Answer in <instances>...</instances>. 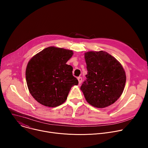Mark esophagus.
<instances>
[{
    "label": "esophagus",
    "instance_id": "34e87169",
    "mask_svg": "<svg viewBox=\"0 0 148 148\" xmlns=\"http://www.w3.org/2000/svg\"><path fill=\"white\" fill-rule=\"evenodd\" d=\"M78 80V82H79V84H80L81 82H82V77H79L77 78Z\"/></svg>",
    "mask_w": 148,
    "mask_h": 148
}]
</instances>
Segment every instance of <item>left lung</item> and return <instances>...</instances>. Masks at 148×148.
<instances>
[{
	"mask_svg": "<svg viewBox=\"0 0 148 148\" xmlns=\"http://www.w3.org/2000/svg\"><path fill=\"white\" fill-rule=\"evenodd\" d=\"M87 79L81 86L86 101L97 108L114 103L123 92L125 72L120 63L108 53L89 51L85 53Z\"/></svg>",
	"mask_w": 148,
	"mask_h": 148,
	"instance_id": "8db88e82",
	"label": "left lung"
}]
</instances>
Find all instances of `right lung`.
Instances as JSON below:
<instances>
[{
  "mask_svg": "<svg viewBox=\"0 0 148 148\" xmlns=\"http://www.w3.org/2000/svg\"><path fill=\"white\" fill-rule=\"evenodd\" d=\"M73 52L49 47L35 55L28 62L26 78L30 93L40 103L56 107L67 99L71 88L78 85L73 67L66 64Z\"/></svg>",
  "mask_w": 148,
  "mask_h": 148,
  "instance_id": "1",
  "label": "right lung"
}]
</instances>
